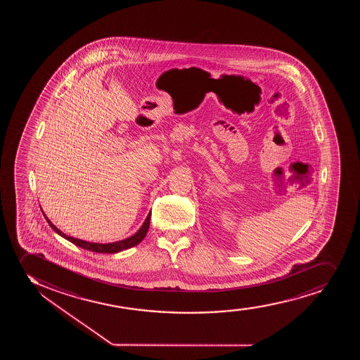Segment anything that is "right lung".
<instances>
[{"label": "right lung", "instance_id": "add662e5", "mask_svg": "<svg viewBox=\"0 0 360 360\" xmlns=\"http://www.w3.org/2000/svg\"><path fill=\"white\" fill-rule=\"evenodd\" d=\"M150 216H151V214L148 215V217L145 219V222L143 224V226H141V229L136 231L134 236H129L127 239L121 240V241L112 243V244H96V243H89V241H84V240L75 239V238H72V236H66L65 233H63L60 229L55 227L54 224H51L49 219H46V221H48V224H49L50 227L53 228V229L58 233V236H63V238L70 241L72 244L77 245L79 248H85V250L91 251V252L116 253L120 252V251H124V250H127V248H133V246H136V245L139 244L141 240L144 239L145 236H146V233L149 231Z\"/></svg>", "mask_w": 360, "mask_h": 360}]
</instances>
